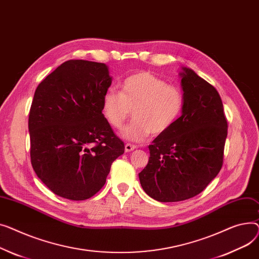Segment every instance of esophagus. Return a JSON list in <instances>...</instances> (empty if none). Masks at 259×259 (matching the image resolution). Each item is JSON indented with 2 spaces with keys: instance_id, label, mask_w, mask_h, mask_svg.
<instances>
[{
  "instance_id": "34e87169",
  "label": "esophagus",
  "mask_w": 259,
  "mask_h": 259,
  "mask_svg": "<svg viewBox=\"0 0 259 259\" xmlns=\"http://www.w3.org/2000/svg\"><path fill=\"white\" fill-rule=\"evenodd\" d=\"M135 148H136V145H134V144H131V143H127V144H125V146H124V150H125V153H130V151L134 150Z\"/></svg>"
}]
</instances>
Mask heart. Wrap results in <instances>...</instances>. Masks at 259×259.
I'll list each match as a JSON object with an SVG mask.
<instances>
[{"label": "heart", "instance_id": "1", "mask_svg": "<svg viewBox=\"0 0 259 259\" xmlns=\"http://www.w3.org/2000/svg\"><path fill=\"white\" fill-rule=\"evenodd\" d=\"M185 96L179 87L167 84L150 72H138L126 77L121 93L108 90L102 97V114L111 126L122 128L132 110L134 121L124 128L125 139L145 140L150 133H166L177 122L184 109Z\"/></svg>", "mask_w": 259, "mask_h": 259}]
</instances>
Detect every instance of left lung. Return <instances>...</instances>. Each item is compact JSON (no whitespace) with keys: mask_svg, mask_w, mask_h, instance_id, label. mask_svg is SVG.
I'll use <instances>...</instances> for the list:
<instances>
[{"mask_svg":"<svg viewBox=\"0 0 259 259\" xmlns=\"http://www.w3.org/2000/svg\"><path fill=\"white\" fill-rule=\"evenodd\" d=\"M182 69L183 112L148 146V163L139 174L143 190L163 203L191 199L208 186L223 166L228 134L217 89L193 70Z\"/></svg>","mask_w":259,"mask_h":259,"instance_id":"left-lung-1","label":"left lung"}]
</instances>
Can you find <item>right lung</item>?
I'll return each mask as SVG.
<instances>
[{"label": "right lung", "instance_id": "add662e5", "mask_svg": "<svg viewBox=\"0 0 259 259\" xmlns=\"http://www.w3.org/2000/svg\"><path fill=\"white\" fill-rule=\"evenodd\" d=\"M112 83L104 64L71 59L36 88L29 113L30 158L53 193L83 201L105 184L124 143L102 114Z\"/></svg>", "mask_w": 259, "mask_h": 259}]
</instances>
